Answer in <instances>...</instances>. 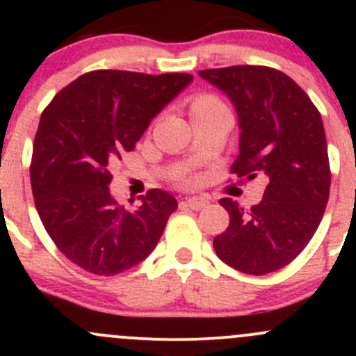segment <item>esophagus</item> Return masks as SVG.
<instances>
[{
  "mask_svg": "<svg viewBox=\"0 0 356 356\" xmlns=\"http://www.w3.org/2000/svg\"><path fill=\"white\" fill-rule=\"evenodd\" d=\"M182 203H184L188 208H191V210H201V208L207 207L208 201L204 198H198V196H193V198H186Z\"/></svg>",
  "mask_w": 356,
  "mask_h": 356,
  "instance_id": "esophagus-1",
  "label": "esophagus"
}]
</instances>
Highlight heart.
<instances>
[{"mask_svg":"<svg viewBox=\"0 0 356 356\" xmlns=\"http://www.w3.org/2000/svg\"><path fill=\"white\" fill-rule=\"evenodd\" d=\"M225 108L224 103L217 98L215 95H210V92H200V95H195L191 99H189V115H198L204 113V111ZM184 184H191L193 177L189 175H184L181 179Z\"/></svg>","mask_w":356,"mask_h":356,"instance_id":"obj_1","label":"heart"}]
</instances>
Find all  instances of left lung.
<instances>
[{
  "mask_svg": "<svg viewBox=\"0 0 356 356\" xmlns=\"http://www.w3.org/2000/svg\"><path fill=\"white\" fill-rule=\"evenodd\" d=\"M198 74L238 111L239 155L231 172L267 182L264 200L248 211L231 198L218 201L229 211V227L213 239V250L245 274L275 272L303 251L324 217L331 168L321 113L275 68L234 65Z\"/></svg>",
  "mask_w": 356,
  "mask_h": 356,
  "instance_id": "obj_1",
  "label": "left lung"
}]
</instances>
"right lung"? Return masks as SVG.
I'll use <instances>...</instances> for the list:
<instances>
[{
	"label": "right lung",
	"mask_w": 356,
	"mask_h": 356,
	"mask_svg": "<svg viewBox=\"0 0 356 356\" xmlns=\"http://www.w3.org/2000/svg\"><path fill=\"white\" fill-rule=\"evenodd\" d=\"M191 81L189 74L88 72L42 111L31 161L35 210L56 248L86 272L120 274L160 241L177 201L149 189L139 207H120L110 195V168Z\"/></svg>",
	"instance_id": "add662e5"
}]
</instances>
